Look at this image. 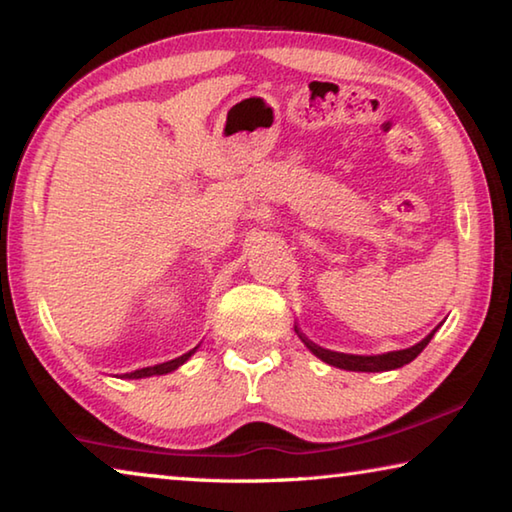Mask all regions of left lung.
I'll return each instance as SVG.
<instances>
[{"mask_svg":"<svg viewBox=\"0 0 512 512\" xmlns=\"http://www.w3.org/2000/svg\"><path fill=\"white\" fill-rule=\"evenodd\" d=\"M296 332H298V327H296ZM433 334H436V329H433L427 339H422L418 345H413V348L388 352V354H377V357H361V354H343V352L325 350V348H320V345H316L314 341H309L307 336H302L298 332L302 343H305L318 359H323L325 363H329V366H336V368H343V370H354V372H384V370L402 368L404 363H411L424 348H427L429 341L433 339Z\"/></svg>","mask_w":512,"mask_h":512,"instance_id":"left-lung-1","label":"left lung"}]
</instances>
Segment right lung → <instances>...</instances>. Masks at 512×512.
Wrapping results in <instances>:
<instances>
[{
	"instance_id": "obj_1",
	"label": "right lung",
	"mask_w": 512,
	"mask_h": 512,
	"mask_svg": "<svg viewBox=\"0 0 512 512\" xmlns=\"http://www.w3.org/2000/svg\"><path fill=\"white\" fill-rule=\"evenodd\" d=\"M196 352V348L192 350V352H187V354H183V357H178V359H171V361H167V363H158V366H151V368H142V370H135V372H128V379H142V377H151V375H167V372H171V370H176L178 366H183V363L192 357V354Z\"/></svg>"
}]
</instances>
